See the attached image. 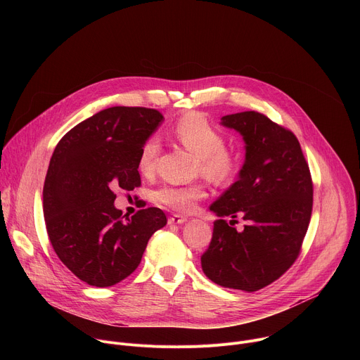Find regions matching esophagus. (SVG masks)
Segmentation results:
<instances>
[{
  "label": "esophagus",
  "instance_id": "34e87169",
  "mask_svg": "<svg viewBox=\"0 0 360 360\" xmlns=\"http://www.w3.org/2000/svg\"><path fill=\"white\" fill-rule=\"evenodd\" d=\"M184 222H186V218L182 217V215H178V214L171 215L169 219H168V224H169V225H181V224H184Z\"/></svg>",
  "mask_w": 360,
  "mask_h": 360
}]
</instances>
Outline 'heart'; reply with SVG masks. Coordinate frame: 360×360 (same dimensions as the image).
<instances>
[{
    "mask_svg": "<svg viewBox=\"0 0 360 360\" xmlns=\"http://www.w3.org/2000/svg\"><path fill=\"white\" fill-rule=\"evenodd\" d=\"M172 136L179 145L199 158V172L210 181L225 184L236 175L239 169L238 153L225 146L224 134L203 114L191 111L179 117L172 127ZM160 150L161 142L157 136H149L142 143L136 161L142 175H150L155 171ZM205 196L207 189L200 184L185 186L165 185L153 193L155 202L179 212L192 211Z\"/></svg>",
    "mask_w": 360,
    "mask_h": 360,
    "instance_id": "obj_1",
    "label": "heart"
}]
</instances>
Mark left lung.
<instances>
[{
    "instance_id": "8db88e82",
    "label": "left lung",
    "mask_w": 360,
    "mask_h": 360,
    "mask_svg": "<svg viewBox=\"0 0 360 360\" xmlns=\"http://www.w3.org/2000/svg\"><path fill=\"white\" fill-rule=\"evenodd\" d=\"M222 125L240 132L246 157L239 179L210 207L219 219L200 264L212 282L255 292L279 279L297 259L311 222L314 182L300 143L288 128L256 111L225 115ZM236 216L247 221L242 231L233 228Z\"/></svg>"
}]
</instances>
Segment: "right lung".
I'll use <instances>...</instances> for the list:
<instances>
[{
	"mask_svg": "<svg viewBox=\"0 0 360 360\" xmlns=\"http://www.w3.org/2000/svg\"><path fill=\"white\" fill-rule=\"evenodd\" d=\"M162 120L152 108H107L68 131L51 157L42 191L46 232L61 262L91 286L128 278L152 233L167 225L160 208L124 219L114 207V189L141 186L138 153Z\"/></svg>",
	"mask_w": 360,
	"mask_h": 360,
	"instance_id": "obj_1",
	"label": "right lung"
}]
</instances>
